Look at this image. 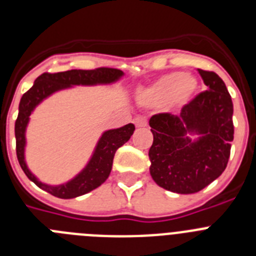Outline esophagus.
Returning a JSON list of instances; mask_svg holds the SVG:
<instances>
[{
  "instance_id": "34e87169",
  "label": "esophagus",
  "mask_w": 256,
  "mask_h": 256,
  "mask_svg": "<svg viewBox=\"0 0 256 256\" xmlns=\"http://www.w3.org/2000/svg\"><path fill=\"white\" fill-rule=\"evenodd\" d=\"M134 124L136 126H144L146 124H148V119H146V116H144V115H138V116L134 118Z\"/></svg>"
}]
</instances>
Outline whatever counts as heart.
<instances>
[{
	"instance_id": "b5f03b06",
	"label": "heart",
	"mask_w": 256,
	"mask_h": 256,
	"mask_svg": "<svg viewBox=\"0 0 256 256\" xmlns=\"http://www.w3.org/2000/svg\"><path fill=\"white\" fill-rule=\"evenodd\" d=\"M198 90L196 79L182 72H174L162 76L141 94V101L150 106H162L176 101L187 102Z\"/></svg>"
}]
</instances>
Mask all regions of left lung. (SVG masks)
<instances>
[{
  "label": "left lung",
  "mask_w": 256,
  "mask_h": 256,
  "mask_svg": "<svg viewBox=\"0 0 256 256\" xmlns=\"http://www.w3.org/2000/svg\"><path fill=\"white\" fill-rule=\"evenodd\" d=\"M208 87L184 104L178 115L151 116L154 142L148 151L150 173L160 187L177 194H195L224 172L234 141V104L220 76L198 69ZM187 132L202 134L192 142Z\"/></svg>",
  "instance_id": "left-lung-1"
}]
</instances>
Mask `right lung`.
Returning <instances> with one entry per match:
<instances>
[{"label": "right lung", "instance_id": "add662e5", "mask_svg": "<svg viewBox=\"0 0 256 256\" xmlns=\"http://www.w3.org/2000/svg\"><path fill=\"white\" fill-rule=\"evenodd\" d=\"M122 74H123L122 70L114 69V68H96V69L91 70L74 69L61 72V73H44L36 79L33 87L22 94L19 104V114H18L16 122H15L16 156L22 172L40 188L44 190L56 198H73L76 196L84 195L87 192L101 186L108 180V174L112 172L115 152L130 138V136L134 132V126L130 123L122 128L108 130L104 133L100 142L97 144L91 162L82 173L78 174L73 180H70L62 186H46L37 180V178L28 170L26 162H24V144H26L24 133H26V126L29 120V115L33 112L36 105H38L44 97L51 94L52 92L61 90V88L74 84L110 83L116 80Z\"/></svg>", "mask_w": 256, "mask_h": 256}]
</instances>
